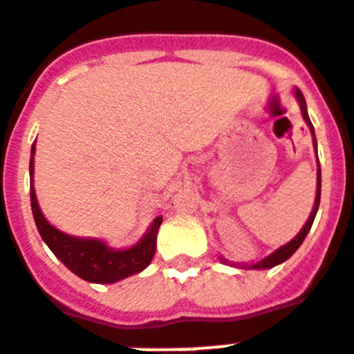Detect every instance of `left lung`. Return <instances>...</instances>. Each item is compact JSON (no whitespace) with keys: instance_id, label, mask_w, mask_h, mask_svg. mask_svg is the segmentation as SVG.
<instances>
[{"instance_id":"1","label":"left lung","mask_w":354,"mask_h":354,"mask_svg":"<svg viewBox=\"0 0 354 354\" xmlns=\"http://www.w3.org/2000/svg\"><path fill=\"white\" fill-rule=\"evenodd\" d=\"M295 96L297 100L301 102V111H303V117L304 120L308 122L310 126V131H312V135H314V126H312V122H310V117H308V111H306V100H304L303 93L297 88L295 91ZM314 145H315V135H314ZM319 201H321V167L317 165V193H315V204H314V209H312V215H310L308 223L304 225V228L299 234H297L293 239H291L288 245H284V247H280L277 252H273L271 256H267L266 260L258 261V263H254V269H269V267H274L279 266V263H282V261H286L288 258H290L293 252H295L299 247H301V243L304 241V237H306V234L310 232V228H312V225H314V219H315V213H317V207H319Z\"/></svg>"}]
</instances>
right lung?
<instances>
[{
  "label": "right lung",
  "instance_id": "right-lung-1",
  "mask_svg": "<svg viewBox=\"0 0 354 354\" xmlns=\"http://www.w3.org/2000/svg\"><path fill=\"white\" fill-rule=\"evenodd\" d=\"M33 156L35 145L31 148V161H29L31 207H33L37 228H39L40 236L46 241V245L50 247L51 252L80 279L96 282V284H111V282L122 280L135 273H141L156 254V237H158V230L163 217H158L153 221V225L150 226L145 239L128 250L107 249L98 239H77V237L66 236L63 232L55 230L40 212L33 189Z\"/></svg>",
  "mask_w": 354,
  "mask_h": 354
}]
</instances>
